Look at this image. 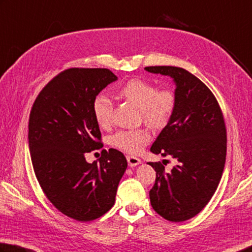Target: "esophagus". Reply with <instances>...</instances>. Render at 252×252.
I'll return each instance as SVG.
<instances>
[{
  "mask_svg": "<svg viewBox=\"0 0 252 252\" xmlns=\"http://www.w3.org/2000/svg\"><path fill=\"white\" fill-rule=\"evenodd\" d=\"M126 159H127V164H129V166H131V167L139 165V164L141 163V159L135 158V157H126Z\"/></svg>",
  "mask_w": 252,
  "mask_h": 252,
  "instance_id": "obj_1",
  "label": "esophagus"
}]
</instances>
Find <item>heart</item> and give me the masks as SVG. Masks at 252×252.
<instances>
[{"mask_svg": "<svg viewBox=\"0 0 252 252\" xmlns=\"http://www.w3.org/2000/svg\"><path fill=\"white\" fill-rule=\"evenodd\" d=\"M122 98L141 109L143 121L153 129H162L173 117L176 108L175 93L168 87L158 88L153 82L143 79L127 81L119 91ZM95 121L102 127L112 123L113 102L108 95L100 94L93 102ZM151 133L146 129L118 131L110 138L114 148L129 154H138L149 143Z\"/></svg>", "mask_w": 252, "mask_h": 252, "instance_id": "b5f03b06", "label": "heart"}]
</instances>
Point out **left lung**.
Masks as SVG:
<instances>
[{
  "label": "left lung",
  "instance_id": "1",
  "mask_svg": "<svg viewBox=\"0 0 252 252\" xmlns=\"http://www.w3.org/2000/svg\"><path fill=\"white\" fill-rule=\"evenodd\" d=\"M144 69L171 76L176 84L175 111L151 152L171 155L177 164L167 173L161 162L149 163L157 171L151 205L167 220L185 221L208 204L220 182L227 151L225 119L214 94L189 71L173 66Z\"/></svg>",
  "mask_w": 252,
  "mask_h": 252
}]
</instances>
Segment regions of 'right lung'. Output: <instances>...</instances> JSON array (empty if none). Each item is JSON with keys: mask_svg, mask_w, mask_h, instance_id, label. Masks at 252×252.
I'll return each mask as SVG.
<instances>
[{"mask_svg": "<svg viewBox=\"0 0 252 252\" xmlns=\"http://www.w3.org/2000/svg\"><path fill=\"white\" fill-rule=\"evenodd\" d=\"M114 80L107 68H69L44 87L30 113L36 178L49 202L78 221L94 220L110 210L127 166L116 149L102 150L99 162L87 163L85 158L103 146L93 102Z\"/></svg>", "mask_w": 252, "mask_h": 252, "instance_id": "1", "label": "right lung"}]
</instances>
